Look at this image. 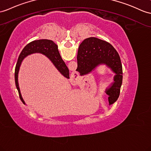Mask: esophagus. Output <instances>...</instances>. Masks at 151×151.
I'll list each match as a JSON object with an SVG mask.
<instances>
[{
	"label": "esophagus",
	"instance_id": "1",
	"mask_svg": "<svg viewBox=\"0 0 151 151\" xmlns=\"http://www.w3.org/2000/svg\"><path fill=\"white\" fill-rule=\"evenodd\" d=\"M74 77H75V76H74ZM78 77H79V76H76V78H74V82H75V81L76 82L78 80Z\"/></svg>",
	"mask_w": 151,
	"mask_h": 151
}]
</instances>
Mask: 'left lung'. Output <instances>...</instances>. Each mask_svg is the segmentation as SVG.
<instances>
[{"label":"left lung","instance_id":"left-lung-1","mask_svg":"<svg viewBox=\"0 0 151 151\" xmlns=\"http://www.w3.org/2000/svg\"><path fill=\"white\" fill-rule=\"evenodd\" d=\"M78 68L81 76L91 73L101 65H105L115 73L113 82L106 88L109 104L118 99L122 83V66L118 52L111 44L95 37L84 40L78 52Z\"/></svg>","mask_w":151,"mask_h":151}]
</instances>
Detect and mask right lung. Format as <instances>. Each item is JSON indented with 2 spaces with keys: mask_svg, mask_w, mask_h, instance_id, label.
I'll return each mask as SVG.
<instances>
[{
  "mask_svg": "<svg viewBox=\"0 0 151 151\" xmlns=\"http://www.w3.org/2000/svg\"><path fill=\"white\" fill-rule=\"evenodd\" d=\"M34 53H40L45 55L49 59L55 66V67L65 78L70 79L69 70L63 60H62L58 49V45L56 43L52 40L45 39L35 40V41L30 42L22 50L20 56L18 57L15 67V72H14V80H15L16 87L18 90L20 100L22 101L24 104H25V103L22 97L19 85H18V72H19L20 67L24 59L29 55Z\"/></svg>",
  "mask_w": 151,
  "mask_h": 151,
  "instance_id": "obj_1",
  "label": "right lung"
}]
</instances>
